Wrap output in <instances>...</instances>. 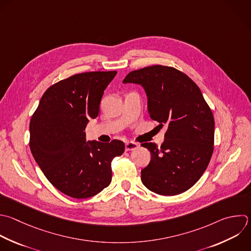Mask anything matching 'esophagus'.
<instances>
[{
	"instance_id": "esophagus-1",
	"label": "esophagus",
	"mask_w": 251,
	"mask_h": 251,
	"mask_svg": "<svg viewBox=\"0 0 251 251\" xmlns=\"http://www.w3.org/2000/svg\"><path fill=\"white\" fill-rule=\"evenodd\" d=\"M138 144L132 141H128L126 143V151H131V150H135L138 148Z\"/></svg>"
}]
</instances>
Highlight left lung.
Listing matches in <instances>:
<instances>
[{"mask_svg":"<svg viewBox=\"0 0 251 251\" xmlns=\"http://www.w3.org/2000/svg\"><path fill=\"white\" fill-rule=\"evenodd\" d=\"M124 83L140 84L150 118L167 127L161 147L142 143L151 153L141 181L161 195L189 189L205 172L214 150L212 111L195 82L178 70L161 65L130 72Z\"/></svg>","mask_w":251,"mask_h":251,"instance_id":"left-lung-1","label":"left lung"}]
</instances>
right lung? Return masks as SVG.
Listing matches in <instances>:
<instances>
[{"mask_svg":"<svg viewBox=\"0 0 251 251\" xmlns=\"http://www.w3.org/2000/svg\"><path fill=\"white\" fill-rule=\"evenodd\" d=\"M117 72H89L50 86L32 115L31 153L48 180L76 199L96 195L112 180L111 163L125 143L86 141L85 127L97 118L104 90Z\"/></svg>","mask_w":251,"mask_h":251,"instance_id":"right-lung-1","label":"right lung"}]
</instances>
